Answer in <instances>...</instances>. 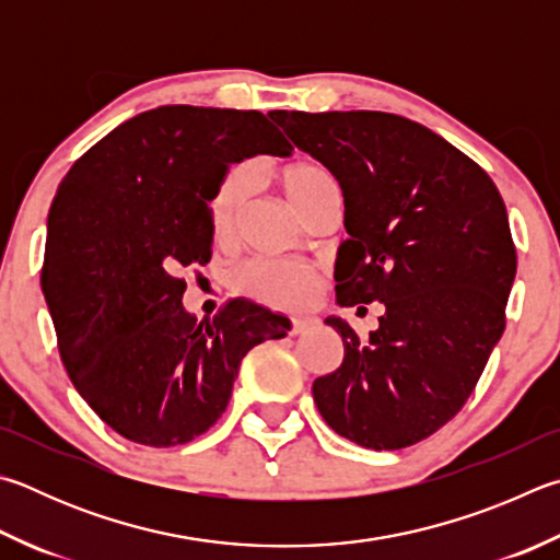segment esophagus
<instances>
[{
    "label": "esophagus",
    "instance_id": "esophagus-1",
    "mask_svg": "<svg viewBox=\"0 0 560 560\" xmlns=\"http://www.w3.org/2000/svg\"><path fill=\"white\" fill-rule=\"evenodd\" d=\"M313 320L311 318H293V325H291V335H303L311 330Z\"/></svg>",
    "mask_w": 560,
    "mask_h": 560
}]
</instances>
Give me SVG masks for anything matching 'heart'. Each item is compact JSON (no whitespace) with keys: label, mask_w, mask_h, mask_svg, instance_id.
Here are the masks:
<instances>
[{"label":"heart","mask_w":560,"mask_h":560,"mask_svg":"<svg viewBox=\"0 0 560 560\" xmlns=\"http://www.w3.org/2000/svg\"><path fill=\"white\" fill-rule=\"evenodd\" d=\"M281 188L301 215L306 212L323 190L335 183L328 171L313 164H293L281 171ZM252 198V171L247 166H232L218 183L210 200V222L218 242L235 237L237 222ZM235 287L242 296L264 303L271 308H303L315 299L320 279L315 269L299 261H249L237 271Z\"/></svg>","instance_id":"1"}]
</instances>
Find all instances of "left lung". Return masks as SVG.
Segmentation results:
<instances>
[{"label":"left lung","mask_w":560,"mask_h":560,"mask_svg":"<svg viewBox=\"0 0 560 560\" xmlns=\"http://www.w3.org/2000/svg\"><path fill=\"white\" fill-rule=\"evenodd\" d=\"M340 183L348 240L335 303L380 301V328L313 382L325 423L372 451L429 439L463 409L504 332L516 249L492 178L429 127L386 112H269Z\"/></svg>","instance_id":"obj_1"}]
</instances>
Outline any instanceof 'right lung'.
<instances>
[{
  "label": "right lung",
  "instance_id": "obj_1",
  "mask_svg": "<svg viewBox=\"0 0 560 560\" xmlns=\"http://www.w3.org/2000/svg\"><path fill=\"white\" fill-rule=\"evenodd\" d=\"M291 151L257 109L164 105L112 129L60 180L40 291L70 382L127 441L198 439L228 409L242 358L291 330L245 299L198 320L180 277L212 257L210 200L230 164Z\"/></svg>",
  "mask_w": 560,
  "mask_h": 560
}]
</instances>
